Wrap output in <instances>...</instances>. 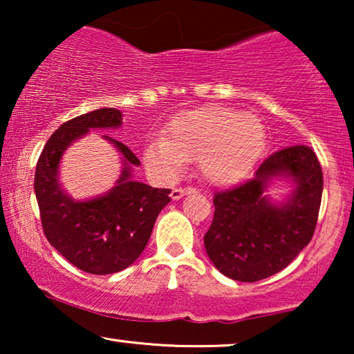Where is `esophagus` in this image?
Returning a JSON list of instances; mask_svg holds the SVG:
<instances>
[{
    "label": "esophagus",
    "instance_id": "obj_1",
    "mask_svg": "<svg viewBox=\"0 0 354 354\" xmlns=\"http://www.w3.org/2000/svg\"><path fill=\"white\" fill-rule=\"evenodd\" d=\"M188 193H195V188L192 187H177V188H172L171 192V198L172 200H180L183 195H188Z\"/></svg>",
    "mask_w": 354,
    "mask_h": 354
}]
</instances>
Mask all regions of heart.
Here are the masks:
<instances>
[{
	"label": "heart",
	"mask_w": 354,
	"mask_h": 354,
	"mask_svg": "<svg viewBox=\"0 0 354 354\" xmlns=\"http://www.w3.org/2000/svg\"><path fill=\"white\" fill-rule=\"evenodd\" d=\"M264 148V129L258 118L211 106L177 115L166 137L149 140L145 147L148 167L164 178H174L196 159L207 182L232 183L254 167Z\"/></svg>",
	"instance_id": "heart-1"
}]
</instances>
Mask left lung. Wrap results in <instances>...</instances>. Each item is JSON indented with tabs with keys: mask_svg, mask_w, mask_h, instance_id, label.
<instances>
[{
	"mask_svg": "<svg viewBox=\"0 0 354 354\" xmlns=\"http://www.w3.org/2000/svg\"><path fill=\"white\" fill-rule=\"evenodd\" d=\"M292 176L297 187L283 205L263 196L270 178ZM322 169L309 147L295 145L264 159L248 180L214 195L205 234L212 264L229 279L258 282L280 272L311 241L322 198Z\"/></svg>",
	"mask_w": 354,
	"mask_h": 354,
	"instance_id": "8db88e82",
	"label": "left lung"
}]
</instances>
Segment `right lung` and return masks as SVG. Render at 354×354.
<instances>
[{"label":"right lung","instance_id":"add662e5","mask_svg":"<svg viewBox=\"0 0 354 354\" xmlns=\"http://www.w3.org/2000/svg\"><path fill=\"white\" fill-rule=\"evenodd\" d=\"M122 113L103 108L67 120L51 135L38 158L35 195L48 241L75 268L104 275L129 268L142 254L153 225L171 201L169 188H153L130 178V167L140 166L129 147L106 137L122 153L125 167L118 185L104 196L74 201L57 182L64 149L90 129L119 127Z\"/></svg>","mask_w":354,"mask_h":354}]
</instances>
